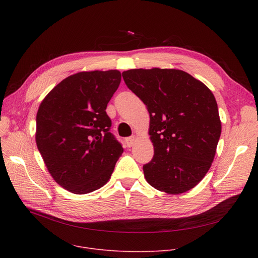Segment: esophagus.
<instances>
[{
  "mask_svg": "<svg viewBox=\"0 0 258 258\" xmlns=\"http://www.w3.org/2000/svg\"><path fill=\"white\" fill-rule=\"evenodd\" d=\"M136 142V138H135L134 136H132V137H127V138H125V143H126V145L128 146V147H131V146H133L134 145V143Z\"/></svg>",
  "mask_w": 258,
  "mask_h": 258,
  "instance_id": "34e87169",
  "label": "esophagus"
}]
</instances>
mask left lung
Wrapping results in <instances>:
<instances>
[{
    "mask_svg": "<svg viewBox=\"0 0 258 258\" xmlns=\"http://www.w3.org/2000/svg\"><path fill=\"white\" fill-rule=\"evenodd\" d=\"M122 76L151 117L154 158L143 165L146 181L169 195L190 190L209 170L222 132L212 92L175 69H132Z\"/></svg>",
    "mask_w": 258,
    "mask_h": 258,
    "instance_id": "1",
    "label": "left lung"
}]
</instances>
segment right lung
Masks as SVG:
<instances>
[{
  "label": "right lung",
  "mask_w": 258,
  "mask_h": 258,
  "mask_svg": "<svg viewBox=\"0 0 258 258\" xmlns=\"http://www.w3.org/2000/svg\"><path fill=\"white\" fill-rule=\"evenodd\" d=\"M120 81L117 70L79 72L60 81L38 107L37 148L53 179L70 192L102 187L123 153L105 112Z\"/></svg>",
  "instance_id": "1"
}]
</instances>
